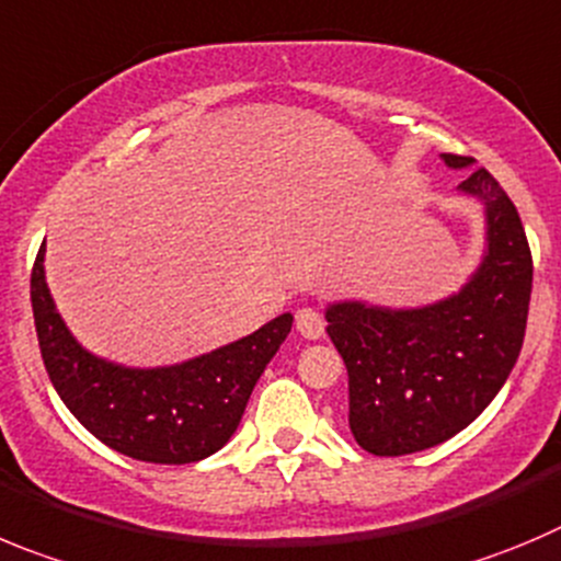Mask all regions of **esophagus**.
I'll return each mask as SVG.
<instances>
[{"label": "esophagus", "mask_w": 561, "mask_h": 561, "mask_svg": "<svg viewBox=\"0 0 561 561\" xmlns=\"http://www.w3.org/2000/svg\"><path fill=\"white\" fill-rule=\"evenodd\" d=\"M323 327H327V321H323L321 312L312 310V307H301V310L296 312V329L301 332V337L318 340L323 334Z\"/></svg>", "instance_id": "34e87169"}]
</instances>
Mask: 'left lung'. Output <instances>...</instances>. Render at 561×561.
<instances>
[{"label":"left lung","mask_w":561,"mask_h":561,"mask_svg":"<svg viewBox=\"0 0 561 561\" xmlns=\"http://www.w3.org/2000/svg\"><path fill=\"white\" fill-rule=\"evenodd\" d=\"M457 191L484 207V254L451 296L421 307L359 298L327 305V334L348 370V426L376 457L451 439L499 396L520 354L531 301V251L515 204L473 157Z\"/></svg>","instance_id":"8db88e82"}]
</instances>
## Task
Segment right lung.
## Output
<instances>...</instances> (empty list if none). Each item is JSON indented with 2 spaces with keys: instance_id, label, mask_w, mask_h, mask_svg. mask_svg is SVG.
Returning a JSON list of instances; mask_svg holds the SVG:
<instances>
[{
  "instance_id": "right-lung-1",
  "label": "right lung",
  "mask_w": 561,
  "mask_h": 561,
  "mask_svg": "<svg viewBox=\"0 0 561 561\" xmlns=\"http://www.w3.org/2000/svg\"><path fill=\"white\" fill-rule=\"evenodd\" d=\"M44 260L46 240L30 279L35 332L71 415L104 446L140 462L187 465L227 446L256 379L290 334V312L185 363L133 368L88 352L71 334L46 285Z\"/></svg>"
}]
</instances>
